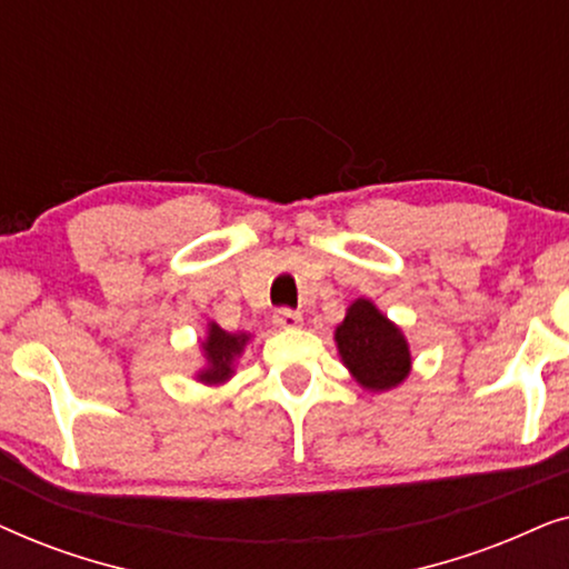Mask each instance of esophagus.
<instances>
[{
	"label": "esophagus",
	"mask_w": 569,
	"mask_h": 569,
	"mask_svg": "<svg viewBox=\"0 0 569 569\" xmlns=\"http://www.w3.org/2000/svg\"><path fill=\"white\" fill-rule=\"evenodd\" d=\"M274 323L279 326V329H298V326L302 323V313L292 308H279L274 313Z\"/></svg>",
	"instance_id": "esophagus-1"
}]
</instances>
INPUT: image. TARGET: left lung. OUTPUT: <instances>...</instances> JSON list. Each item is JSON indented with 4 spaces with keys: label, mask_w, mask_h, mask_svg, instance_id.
Returning a JSON list of instances; mask_svg holds the SVG:
<instances>
[{
    "label": "left lung",
    "mask_w": 569,
    "mask_h": 569,
    "mask_svg": "<svg viewBox=\"0 0 569 569\" xmlns=\"http://www.w3.org/2000/svg\"><path fill=\"white\" fill-rule=\"evenodd\" d=\"M337 347L352 376L372 391L401 383L409 372L407 341L370 300L352 302L337 329Z\"/></svg>",
    "instance_id": "left-lung-1"
}]
</instances>
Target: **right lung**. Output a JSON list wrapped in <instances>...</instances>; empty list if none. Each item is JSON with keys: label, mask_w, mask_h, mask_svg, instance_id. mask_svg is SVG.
I'll return each instance as SVG.
<instances>
[{"label": "right lung", "mask_w": 569, "mask_h": 569, "mask_svg": "<svg viewBox=\"0 0 569 569\" xmlns=\"http://www.w3.org/2000/svg\"><path fill=\"white\" fill-rule=\"evenodd\" d=\"M248 337L246 333H228L222 331L220 326L212 323V329H209V337L201 347H204V355L209 360V368L201 372V380H207V383H220V380L230 378L232 376V360L243 352Z\"/></svg>", "instance_id": "1"}]
</instances>
